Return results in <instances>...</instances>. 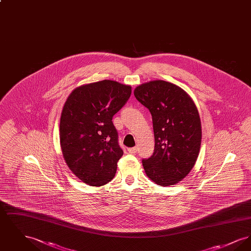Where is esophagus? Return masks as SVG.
<instances>
[{
    "mask_svg": "<svg viewBox=\"0 0 251 251\" xmlns=\"http://www.w3.org/2000/svg\"><path fill=\"white\" fill-rule=\"evenodd\" d=\"M128 151L131 153V154H134L137 152V147H133V148H129L128 149Z\"/></svg>",
    "mask_w": 251,
    "mask_h": 251,
    "instance_id": "esophagus-1",
    "label": "esophagus"
}]
</instances>
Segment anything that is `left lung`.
<instances>
[{
    "mask_svg": "<svg viewBox=\"0 0 251 251\" xmlns=\"http://www.w3.org/2000/svg\"><path fill=\"white\" fill-rule=\"evenodd\" d=\"M136 100L151 114L154 152L143 159L148 177L156 184L173 185L194 167L201 144V119L194 101L176 84L157 80L134 89Z\"/></svg>",
    "mask_w": 251,
    "mask_h": 251,
    "instance_id": "left-lung-1",
    "label": "left lung"
}]
</instances>
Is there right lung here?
Masks as SVG:
<instances>
[{"label": "right lung", "mask_w": 251, "mask_h": 251, "mask_svg": "<svg viewBox=\"0 0 251 251\" xmlns=\"http://www.w3.org/2000/svg\"><path fill=\"white\" fill-rule=\"evenodd\" d=\"M131 94L130 85L103 80L69 96L60 120V144L67 165L84 183L100 186L115 177L123 151L112 120Z\"/></svg>", "instance_id": "1"}]
</instances>
